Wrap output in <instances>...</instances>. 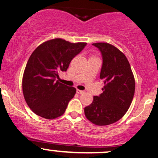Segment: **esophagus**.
<instances>
[{"instance_id":"1","label":"esophagus","mask_w":158,"mask_h":158,"mask_svg":"<svg viewBox=\"0 0 158 158\" xmlns=\"http://www.w3.org/2000/svg\"><path fill=\"white\" fill-rule=\"evenodd\" d=\"M84 91H82V90H80V89H77V94H83L84 93Z\"/></svg>"}]
</instances>
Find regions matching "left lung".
I'll use <instances>...</instances> for the list:
<instances>
[{"label": "left lung", "instance_id": "left-lung-1", "mask_svg": "<svg viewBox=\"0 0 158 158\" xmlns=\"http://www.w3.org/2000/svg\"><path fill=\"white\" fill-rule=\"evenodd\" d=\"M103 57L101 78L103 92L94 96L93 101L84 108L86 118L97 126L110 125L118 121L130 106L135 94L134 75L127 57L108 43L92 44Z\"/></svg>", "mask_w": 158, "mask_h": 158}]
</instances>
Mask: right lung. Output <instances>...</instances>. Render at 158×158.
Here are the masks:
<instances>
[{"label": "right lung", "instance_id": "add662e5", "mask_svg": "<svg viewBox=\"0 0 158 158\" xmlns=\"http://www.w3.org/2000/svg\"><path fill=\"white\" fill-rule=\"evenodd\" d=\"M86 43H70L61 38L44 42L34 50L24 69V99L37 115L52 120L64 114L76 89L59 82V72L67 70L72 59Z\"/></svg>", "mask_w": 158, "mask_h": 158}]
</instances>
